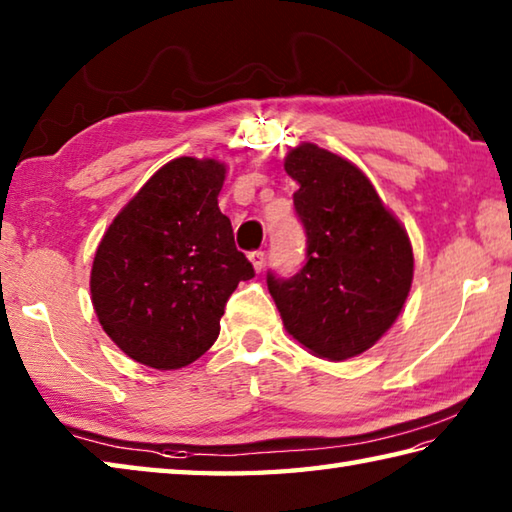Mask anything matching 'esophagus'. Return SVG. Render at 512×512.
Segmentation results:
<instances>
[{"label":"esophagus","instance_id":"1","mask_svg":"<svg viewBox=\"0 0 512 512\" xmlns=\"http://www.w3.org/2000/svg\"><path fill=\"white\" fill-rule=\"evenodd\" d=\"M248 259H250V262H253L255 271L259 273V271H262V268H264V259H266V253H264V250H253V253L248 255Z\"/></svg>","mask_w":512,"mask_h":512}]
</instances>
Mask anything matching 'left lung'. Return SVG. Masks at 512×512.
I'll use <instances>...</instances> for the list:
<instances>
[{
    "label": "left lung",
    "mask_w": 512,
    "mask_h": 512,
    "mask_svg": "<svg viewBox=\"0 0 512 512\" xmlns=\"http://www.w3.org/2000/svg\"><path fill=\"white\" fill-rule=\"evenodd\" d=\"M284 170L300 183L293 206L306 259L293 277L268 271V291L297 342L320 358H353L374 347L403 309L414 275L410 239L342 156L304 143Z\"/></svg>",
    "instance_id": "1"
}]
</instances>
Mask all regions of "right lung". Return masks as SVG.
Returning a JSON list of instances; mask_svg holds the SVG:
<instances>
[{
    "label": "right lung",
    "mask_w": 512,
    "mask_h": 512,
    "mask_svg": "<svg viewBox=\"0 0 512 512\" xmlns=\"http://www.w3.org/2000/svg\"><path fill=\"white\" fill-rule=\"evenodd\" d=\"M226 167L181 156L120 210L91 268V300L129 358L179 369L203 356L239 282L255 268L237 250L217 197Z\"/></svg>",
    "instance_id": "right-lung-1"
}]
</instances>
